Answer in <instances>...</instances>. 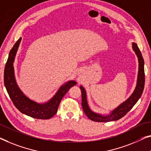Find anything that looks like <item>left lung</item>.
Listing matches in <instances>:
<instances>
[{
  "instance_id": "obj_1",
  "label": "left lung",
  "mask_w": 151,
  "mask_h": 151,
  "mask_svg": "<svg viewBox=\"0 0 151 151\" xmlns=\"http://www.w3.org/2000/svg\"><path fill=\"white\" fill-rule=\"evenodd\" d=\"M132 48L134 52H136L138 59L139 63V70L138 74V80L137 85H136V89L131 95L129 98L119 105L117 109L111 112L109 115L103 116L97 113H95L90 109L87 103L86 94L84 88L82 86H80V90L82 92V106L83 110V112L92 121L96 122H108L111 121H116L119 119L120 118L124 117L126 113L129 111V110L133 107L134 105L137 103L138 99H140L141 95L142 94L144 86H145V69H144V59L141 54V52L137 45L136 43L132 44Z\"/></svg>"
}]
</instances>
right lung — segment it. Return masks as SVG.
Listing matches in <instances>:
<instances>
[{"mask_svg":"<svg viewBox=\"0 0 151 151\" xmlns=\"http://www.w3.org/2000/svg\"><path fill=\"white\" fill-rule=\"evenodd\" d=\"M22 38H19L9 52L4 71V83L9 96L15 107L24 114L39 119H48L57 112L58 107L63 97L71 87L76 84L75 81H69L60 88L49 101L45 104H38L31 101L22 93L18 88L14 76L13 61Z\"/></svg>","mask_w":151,"mask_h":151,"instance_id":"add662e5","label":"right lung"}]
</instances>
